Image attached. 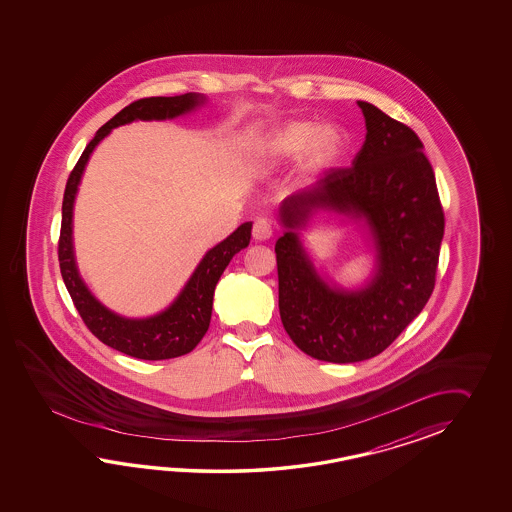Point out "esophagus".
Returning <instances> with one entry per match:
<instances>
[{"label": "esophagus", "mask_w": 512, "mask_h": 512, "mask_svg": "<svg viewBox=\"0 0 512 512\" xmlns=\"http://www.w3.org/2000/svg\"><path fill=\"white\" fill-rule=\"evenodd\" d=\"M272 236L271 223L267 219H258L252 227V238L256 241L269 240Z\"/></svg>", "instance_id": "34e87169"}]
</instances>
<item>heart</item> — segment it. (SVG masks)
I'll list each match as a JSON object with an SVG mask.
<instances>
[{
	"label": "heart",
	"mask_w": 512,
	"mask_h": 512,
	"mask_svg": "<svg viewBox=\"0 0 512 512\" xmlns=\"http://www.w3.org/2000/svg\"><path fill=\"white\" fill-rule=\"evenodd\" d=\"M346 146V135L337 126L320 128L313 120H291L260 142L258 159L267 166H276L302 157L307 174H324L342 161Z\"/></svg>",
	"instance_id": "heart-1"
}]
</instances>
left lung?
I'll use <instances>...</instances> for the list:
<instances>
[{"mask_svg": "<svg viewBox=\"0 0 512 512\" xmlns=\"http://www.w3.org/2000/svg\"><path fill=\"white\" fill-rule=\"evenodd\" d=\"M357 104L368 133L353 166L331 170L283 199L280 221L287 230L274 247L287 335L309 357L335 364L379 355L423 311L445 232L421 139L370 102ZM318 209L367 223L376 269L364 288L344 290L315 272L295 229Z\"/></svg>", "mask_w": 512, "mask_h": 512, "instance_id": "left-lung-1", "label": "left lung"}]
</instances>
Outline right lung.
<instances>
[{
  "label": "right lung",
  "instance_id": "obj_1",
  "mask_svg": "<svg viewBox=\"0 0 512 512\" xmlns=\"http://www.w3.org/2000/svg\"><path fill=\"white\" fill-rule=\"evenodd\" d=\"M205 100L207 98L203 95L186 93L179 97H150L131 102L130 106L119 111L97 131L67 179L62 203V229L58 241V261L62 278L87 329L109 348L117 349L135 359H175L196 348L210 326L216 283L234 254L249 245L252 223L247 221L240 225L227 240L221 241L203 256L183 291L175 298L174 304L148 318H126L100 304L80 278L73 249V205L78 185L91 153L113 128L130 124L133 120L175 119L194 111L197 106L205 104Z\"/></svg>",
  "mask_w": 512,
  "mask_h": 512
}]
</instances>
